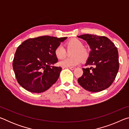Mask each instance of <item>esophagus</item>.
Masks as SVG:
<instances>
[{"label":"esophagus","instance_id":"1","mask_svg":"<svg viewBox=\"0 0 129 129\" xmlns=\"http://www.w3.org/2000/svg\"><path fill=\"white\" fill-rule=\"evenodd\" d=\"M68 68H69L70 69H71V70H74L76 68H75V67H68Z\"/></svg>","mask_w":129,"mask_h":129}]
</instances>
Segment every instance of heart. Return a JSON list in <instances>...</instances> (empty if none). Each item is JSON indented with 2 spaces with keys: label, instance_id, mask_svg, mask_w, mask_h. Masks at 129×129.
Listing matches in <instances>:
<instances>
[{
  "label": "heart",
  "instance_id": "1",
  "mask_svg": "<svg viewBox=\"0 0 129 129\" xmlns=\"http://www.w3.org/2000/svg\"><path fill=\"white\" fill-rule=\"evenodd\" d=\"M67 48L75 49L72 58H65L58 62V65L63 67H71L80 64L82 60H86L89 56L87 50L84 48L82 41L76 38L72 39L66 43ZM54 54L58 59H62L67 54V51L62 45H59L54 50Z\"/></svg>",
  "mask_w": 129,
  "mask_h": 129
}]
</instances>
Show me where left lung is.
Masks as SVG:
<instances>
[{"mask_svg":"<svg viewBox=\"0 0 129 129\" xmlns=\"http://www.w3.org/2000/svg\"><path fill=\"white\" fill-rule=\"evenodd\" d=\"M77 37L86 41L91 49L85 65L94 66L82 69L84 73L78 79V84L91 92L104 90L112 85L118 72L117 48L106 37L90 34Z\"/></svg>","mask_w":129,"mask_h":129,"instance_id":"1","label":"left lung"}]
</instances>
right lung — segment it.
Here are the masks:
<instances>
[{"instance_id":"add662e5","label":"right lung","mask_w":129,"mask_h":129,"mask_svg":"<svg viewBox=\"0 0 129 129\" xmlns=\"http://www.w3.org/2000/svg\"><path fill=\"white\" fill-rule=\"evenodd\" d=\"M67 39L43 36L28 39L19 45L12 65L20 86L30 92L40 93L53 85L62 69L52 66L58 61L54 50Z\"/></svg>"}]
</instances>
